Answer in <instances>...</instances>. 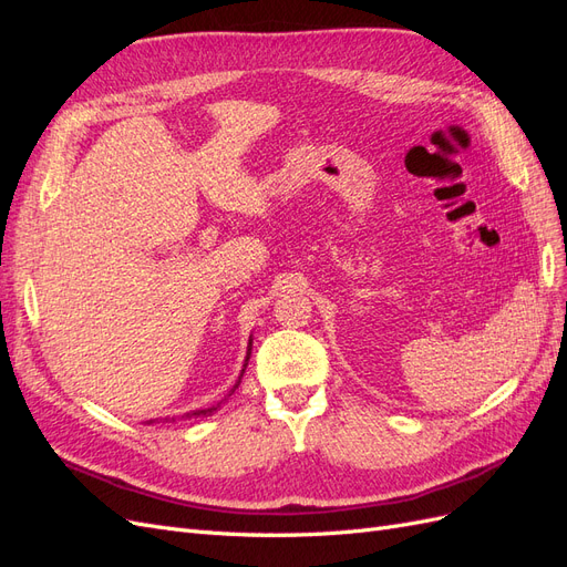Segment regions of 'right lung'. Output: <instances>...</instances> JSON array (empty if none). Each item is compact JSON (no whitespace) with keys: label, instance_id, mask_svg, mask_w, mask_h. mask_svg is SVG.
Wrapping results in <instances>:
<instances>
[{"label":"right lung","instance_id":"add662e5","mask_svg":"<svg viewBox=\"0 0 567 567\" xmlns=\"http://www.w3.org/2000/svg\"><path fill=\"white\" fill-rule=\"evenodd\" d=\"M252 342V340H250ZM248 359H250V346H248V357H246V364H244V371H246V367H248ZM244 371H241V375H238V381L234 383V388L229 390V394H234V390L238 388V385H241V379H244ZM221 404V402H219ZM219 404H215V406H208V409H198V411H192V414H186V419H198V416H210V414H215V411L219 409ZM184 419V416H182ZM165 421H169V419H165ZM175 421V419H173ZM151 423V421H148Z\"/></svg>","mask_w":567,"mask_h":567}]
</instances>
